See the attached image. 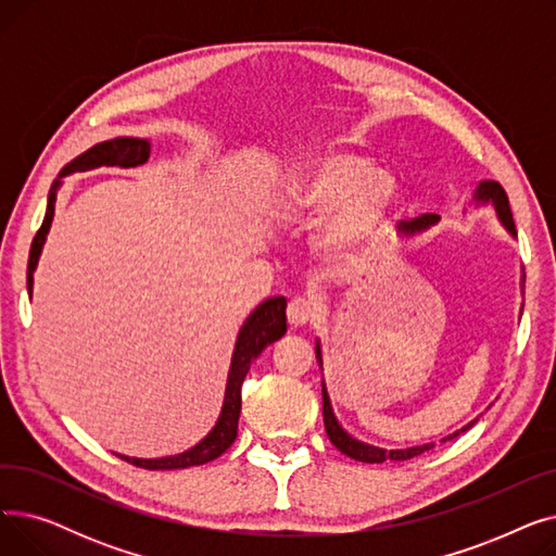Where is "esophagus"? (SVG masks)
Wrapping results in <instances>:
<instances>
[{
	"label": "esophagus",
	"instance_id": "34e87169",
	"mask_svg": "<svg viewBox=\"0 0 556 556\" xmlns=\"http://www.w3.org/2000/svg\"><path fill=\"white\" fill-rule=\"evenodd\" d=\"M319 313V306L315 300L311 298H295L290 300L288 308H286V315H288V323L293 327H304V325H311L313 319L317 317Z\"/></svg>",
	"mask_w": 556,
	"mask_h": 556
}]
</instances>
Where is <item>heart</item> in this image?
<instances>
[{
    "label": "heart",
    "mask_w": 556,
    "mask_h": 556,
    "mask_svg": "<svg viewBox=\"0 0 556 556\" xmlns=\"http://www.w3.org/2000/svg\"><path fill=\"white\" fill-rule=\"evenodd\" d=\"M290 210L308 223L323 220L319 245L354 256L383 237L396 210L399 185L367 157L346 151L315 155L286 187Z\"/></svg>",
    "instance_id": "heart-1"
}]
</instances>
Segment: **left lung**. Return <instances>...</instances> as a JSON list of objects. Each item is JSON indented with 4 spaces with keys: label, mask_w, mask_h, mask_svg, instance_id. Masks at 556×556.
<instances>
[{
    "label": "left lung",
    "mask_w": 556,
    "mask_h": 556,
    "mask_svg": "<svg viewBox=\"0 0 556 556\" xmlns=\"http://www.w3.org/2000/svg\"><path fill=\"white\" fill-rule=\"evenodd\" d=\"M473 200H476V204H486V202H491L493 207H495V212H498L503 225L507 227V231L514 233V237H516V225H514V218H511L509 198H507V193H505V189H503L501 182H495V180H482V182L478 185V189L473 191ZM437 223H440V216H437V214H421L419 218H413L410 223H401V229H403L405 233H415V231H424V229H428V227H432V225H437ZM315 352H317V363L323 365V352H319V344L315 346ZM323 415H325V428H327V434H329L331 444H333L340 453H344L346 457L358 459V462H367V464L403 462V459H413V457H417V455H421V453L434 448V444H424V446L401 448V451H386V448H376V446H369V444H363V442L354 440V437L349 434V432H344V428L338 424L325 383H323ZM473 424H476V421H471L469 426H464L462 430L448 434L446 440H442V442L453 440V437H457V434L464 432V430H469Z\"/></svg>",
    "instance_id": "obj_1"
}]
</instances>
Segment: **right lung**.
Instances as JSON below:
<instances>
[{"instance_id":"add662e5","label":"right lung","mask_w":556,"mask_h":556,"mask_svg":"<svg viewBox=\"0 0 556 556\" xmlns=\"http://www.w3.org/2000/svg\"><path fill=\"white\" fill-rule=\"evenodd\" d=\"M149 155H151V143L146 139L116 137L110 141H101V143L92 146L90 151L78 155L74 162H70L61 170V178H65V175H70L72 170H90V168H99V166H137V164H143L146 160H149ZM61 178L51 185L45 220L34 237L31 252H28V266H26L28 293H34V270L38 266V258H40L45 239H47L51 220H53L55 191H58V187H61ZM283 333H286V300L270 298L261 306H256V311L245 319V325L239 331L237 346H233V356H231L229 376H227L223 410H220V417H218L216 426L212 428V432L204 437L202 442H198L193 448H189L180 455L160 457V459H137V457H128V455H119V457L139 466V469H149V471L189 469V466L207 464V462L220 457L233 444V440H237L239 415H241V386L245 381V374L250 371L252 361L258 358L263 349L273 344L275 340H279Z\"/></svg>"}]
</instances>
